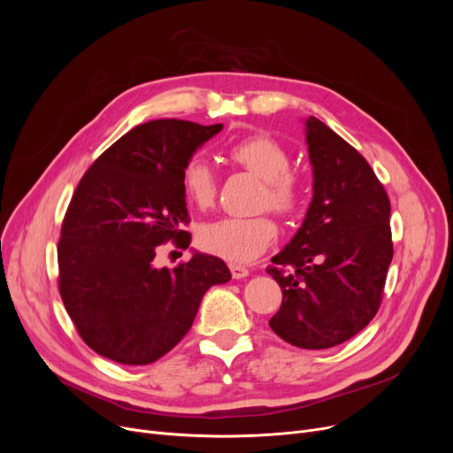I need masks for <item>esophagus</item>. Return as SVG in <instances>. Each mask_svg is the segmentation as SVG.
Here are the masks:
<instances>
[{
	"instance_id": "obj_1",
	"label": "esophagus",
	"mask_w": 453,
	"mask_h": 453,
	"mask_svg": "<svg viewBox=\"0 0 453 453\" xmlns=\"http://www.w3.org/2000/svg\"><path fill=\"white\" fill-rule=\"evenodd\" d=\"M229 270H231L233 279H244V277L250 275V270L241 266V265H229Z\"/></svg>"
}]
</instances>
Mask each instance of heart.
I'll use <instances>...</instances> for the list:
<instances>
[{"label":"heart","mask_w":453,"mask_h":453,"mask_svg":"<svg viewBox=\"0 0 453 453\" xmlns=\"http://www.w3.org/2000/svg\"><path fill=\"white\" fill-rule=\"evenodd\" d=\"M227 156L244 169L265 180L263 203L280 214L301 207L303 183L290 173V154L270 135H250L233 142ZM185 198L205 209L217 198V176L203 156H193L181 169ZM277 226L268 217H224L202 226L198 241L203 250L231 263H251L273 242Z\"/></svg>","instance_id":"heart-1"}]
</instances>
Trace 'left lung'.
<instances>
[{
  "instance_id": "obj_1",
  "label": "left lung",
  "mask_w": 453,
  "mask_h": 453,
  "mask_svg": "<svg viewBox=\"0 0 453 453\" xmlns=\"http://www.w3.org/2000/svg\"><path fill=\"white\" fill-rule=\"evenodd\" d=\"M312 202L292 241L266 272L282 303L270 319L299 349H330L376 316L393 258L391 203L365 157L316 117L304 119Z\"/></svg>"
}]
</instances>
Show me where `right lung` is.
<instances>
[{
	"instance_id": "right-lung-1",
	"label": "right lung",
	"mask_w": 453,
	"mask_h": 453,
	"mask_svg": "<svg viewBox=\"0 0 453 453\" xmlns=\"http://www.w3.org/2000/svg\"><path fill=\"white\" fill-rule=\"evenodd\" d=\"M222 128L178 119L139 125L77 185L58 242V288L81 338L104 358L159 360L193 326L205 292L231 279L222 258L200 251L173 270L152 263L163 242L188 248L181 169Z\"/></svg>"
}]
</instances>
